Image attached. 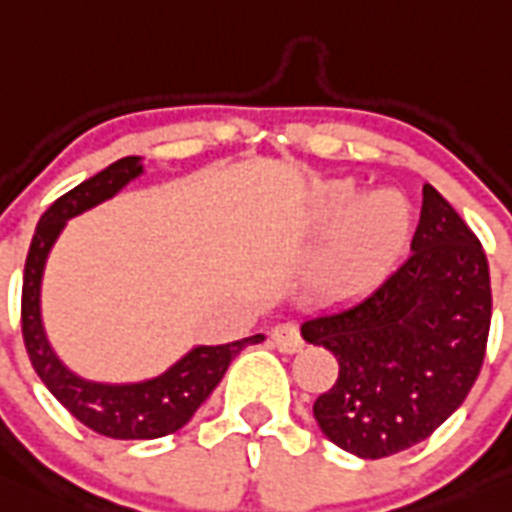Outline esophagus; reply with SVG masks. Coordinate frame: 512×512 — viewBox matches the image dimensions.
Returning <instances> with one entry per match:
<instances>
[{"label":"esophagus","instance_id":"1","mask_svg":"<svg viewBox=\"0 0 512 512\" xmlns=\"http://www.w3.org/2000/svg\"><path fill=\"white\" fill-rule=\"evenodd\" d=\"M270 337H273L275 348L281 350V353H299V350L304 348V340H301L299 330H296V324H291V322L273 327Z\"/></svg>","mask_w":512,"mask_h":512}]
</instances>
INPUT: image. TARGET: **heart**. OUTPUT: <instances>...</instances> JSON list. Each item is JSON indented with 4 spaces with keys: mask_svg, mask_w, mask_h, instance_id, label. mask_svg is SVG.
<instances>
[{
    "mask_svg": "<svg viewBox=\"0 0 512 512\" xmlns=\"http://www.w3.org/2000/svg\"><path fill=\"white\" fill-rule=\"evenodd\" d=\"M311 219L332 224L314 257V278L342 296L363 293L381 281L412 229V206L399 190L358 195L353 180H330L311 195Z\"/></svg>",
    "mask_w": 512,
    "mask_h": 512,
    "instance_id": "1",
    "label": "heart"
}]
</instances>
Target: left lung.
Wrapping results in <instances>:
<instances>
[{
  "instance_id": "left-lung-1",
  "label": "left lung",
  "mask_w": 512,
  "mask_h": 512,
  "mask_svg": "<svg viewBox=\"0 0 512 512\" xmlns=\"http://www.w3.org/2000/svg\"><path fill=\"white\" fill-rule=\"evenodd\" d=\"M410 257L361 299L301 324L340 363L314 417L342 451L384 459L425 441L479 376L492 319L490 265L474 231L422 188Z\"/></svg>"
}]
</instances>
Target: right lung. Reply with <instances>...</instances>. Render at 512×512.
<instances>
[{"mask_svg": "<svg viewBox=\"0 0 512 512\" xmlns=\"http://www.w3.org/2000/svg\"><path fill=\"white\" fill-rule=\"evenodd\" d=\"M141 175V157H123L61 195L35 226L22 275V337L35 373L82 425L115 441H151L180 430L211 397V391L224 379L229 363L247 345L265 340V335H252L226 345H195L164 373L133 384H102L82 379L79 373L64 366L48 342L41 319V283L48 255L61 237L66 221L110 201Z\"/></svg>", "mask_w": 512, "mask_h": 512, "instance_id": "obj_1", "label": "right lung"}]
</instances>
